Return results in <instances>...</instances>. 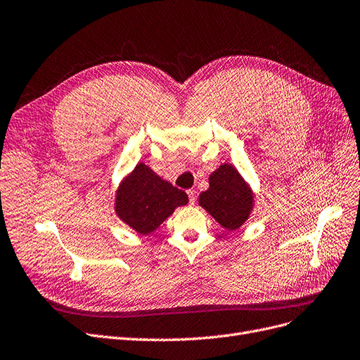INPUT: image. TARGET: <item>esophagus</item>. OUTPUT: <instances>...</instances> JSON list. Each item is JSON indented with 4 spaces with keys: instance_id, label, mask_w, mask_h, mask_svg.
Returning <instances> with one entry per match:
<instances>
[{
    "instance_id": "obj_1",
    "label": "esophagus",
    "mask_w": 360,
    "mask_h": 360,
    "mask_svg": "<svg viewBox=\"0 0 360 360\" xmlns=\"http://www.w3.org/2000/svg\"><path fill=\"white\" fill-rule=\"evenodd\" d=\"M187 194H188L190 205H194V203H195V191H194V190H188Z\"/></svg>"
}]
</instances>
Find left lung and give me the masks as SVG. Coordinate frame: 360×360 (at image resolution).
<instances>
[{"label":"left lung","instance_id":"obj_1","mask_svg":"<svg viewBox=\"0 0 360 360\" xmlns=\"http://www.w3.org/2000/svg\"><path fill=\"white\" fill-rule=\"evenodd\" d=\"M198 205L225 230L240 229L254 207V194L231 165L219 166L209 176V188L198 197Z\"/></svg>","mask_w":360,"mask_h":360}]
</instances>
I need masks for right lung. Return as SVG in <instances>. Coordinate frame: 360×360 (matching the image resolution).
Segmentation results:
<instances>
[{"label": "right lung", "instance_id": "obj_1", "mask_svg": "<svg viewBox=\"0 0 360 360\" xmlns=\"http://www.w3.org/2000/svg\"><path fill=\"white\" fill-rule=\"evenodd\" d=\"M188 203L185 191L173 187L143 163L120 184L115 195L118 218L139 234L153 233L178 206Z\"/></svg>", "mask_w": 360, "mask_h": 360}]
</instances>
